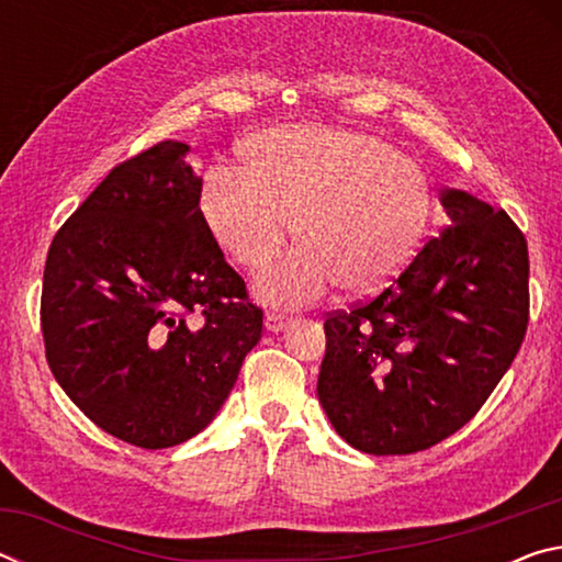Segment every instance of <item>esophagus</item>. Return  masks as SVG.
Segmentation results:
<instances>
[{"label": "esophagus", "instance_id": "34e87169", "mask_svg": "<svg viewBox=\"0 0 562 562\" xmlns=\"http://www.w3.org/2000/svg\"><path fill=\"white\" fill-rule=\"evenodd\" d=\"M290 322H292V317H288V315H274V312H272V315L265 317V329H268V331H282L284 327L290 325Z\"/></svg>", "mask_w": 562, "mask_h": 562}]
</instances>
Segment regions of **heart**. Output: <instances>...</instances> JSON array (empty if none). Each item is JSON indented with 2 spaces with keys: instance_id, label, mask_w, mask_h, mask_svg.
<instances>
[{
  "instance_id": "heart-1",
  "label": "heart",
  "mask_w": 562,
  "mask_h": 562,
  "mask_svg": "<svg viewBox=\"0 0 562 562\" xmlns=\"http://www.w3.org/2000/svg\"><path fill=\"white\" fill-rule=\"evenodd\" d=\"M429 178L374 133L294 123L255 136L243 168L205 176L198 211L217 247L243 270L282 250L290 223L300 247L258 278L274 307H302L339 282L369 294L404 272L431 223Z\"/></svg>"
}]
</instances>
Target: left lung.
Masks as SVG:
<instances>
[{
    "mask_svg": "<svg viewBox=\"0 0 562 562\" xmlns=\"http://www.w3.org/2000/svg\"><path fill=\"white\" fill-rule=\"evenodd\" d=\"M451 225L369 302L331 312L317 396L374 456L431 449L469 424L528 327V243L506 211L446 188Z\"/></svg>",
    "mask_w": 562,
    "mask_h": 562,
    "instance_id": "obj_1",
    "label": "left lung"
}]
</instances>
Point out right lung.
I'll return each mask as SVG.
<instances>
[{
  "label": "right lung",
  "mask_w": 562,
  "mask_h": 562,
  "mask_svg": "<svg viewBox=\"0 0 562 562\" xmlns=\"http://www.w3.org/2000/svg\"><path fill=\"white\" fill-rule=\"evenodd\" d=\"M188 146L123 160L46 255V361L93 424L140 449L201 434L231 394L262 310L198 211Z\"/></svg>",
  "instance_id": "1"
}]
</instances>
